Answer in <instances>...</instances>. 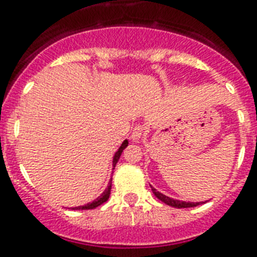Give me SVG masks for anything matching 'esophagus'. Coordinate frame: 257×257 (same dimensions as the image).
Segmentation results:
<instances>
[{
  "instance_id": "1",
  "label": "esophagus",
  "mask_w": 257,
  "mask_h": 257,
  "mask_svg": "<svg viewBox=\"0 0 257 257\" xmlns=\"http://www.w3.org/2000/svg\"><path fill=\"white\" fill-rule=\"evenodd\" d=\"M146 133H147V128L143 124H137L131 130V138H133V141H139L146 135Z\"/></svg>"
}]
</instances>
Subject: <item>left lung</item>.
<instances>
[{
	"label": "left lung",
	"mask_w": 257,
	"mask_h": 257,
	"mask_svg": "<svg viewBox=\"0 0 257 257\" xmlns=\"http://www.w3.org/2000/svg\"><path fill=\"white\" fill-rule=\"evenodd\" d=\"M152 192H154V194L156 196V198H159V200L162 201V202L167 203V205H169V206H173V207H177V209H185V207H194V206H198L200 205V202H182V201H176V200H172V198H169V197L164 196V194H162V193L156 192V190L152 188Z\"/></svg>",
	"instance_id": "8db88e82"
}]
</instances>
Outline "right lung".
Returning a JSON list of instances; mask_svg holds the SVG:
<instances>
[{
  "instance_id": "1",
  "label": "right lung",
  "mask_w": 257,
  "mask_h": 257,
  "mask_svg": "<svg viewBox=\"0 0 257 257\" xmlns=\"http://www.w3.org/2000/svg\"><path fill=\"white\" fill-rule=\"evenodd\" d=\"M127 144H128V142L124 141V142H123V144H122V146H120L119 150H118V151H116L115 156H114V160H113V165H114V167H115V164H116V163H118V160H119L120 154H122V151H123L124 148L127 147ZM110 190H111V181L109 182V185H107V189H106L105 192L102 193V196L98 197V198H97V200H95V201H93L92 203H88V205H85V206H78V207H75V209H76V210H80V209H82V210H92V209H95V207H98L99 205H102L103 202H106V201L109 200V197H110Z\"/></svg>"
}]
</instances>
